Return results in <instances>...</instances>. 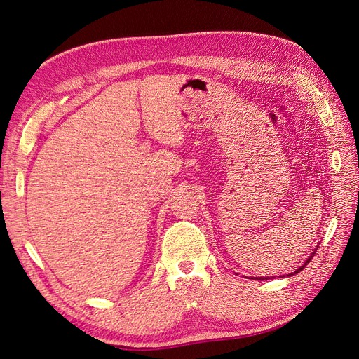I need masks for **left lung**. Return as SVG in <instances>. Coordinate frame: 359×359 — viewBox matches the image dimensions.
<instances>
[{
    "label": "left lung",
    "mask_w": 359,
    "mask_h": 359,
    "mask_svg": "<svg viewBox=\"0 0 359 359\" xmlns=\"http://www.w3.org/2000/svg\"><path fill=\"white\" fill-rule=\"evenodd\" d=\"M311 257H313V256H310V257H309V259H307V262H306V264H304V265H302V266H301V268H298V269H297V271H295V274H298V273H299V271H302V269H304V268H306V266H307V265H309V262H310V260H311ZM260 280H265V278H260Z\"/></svg>",
    "instance_id": "1"
}]
</instances>
